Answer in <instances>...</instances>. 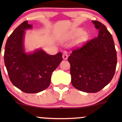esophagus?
<instances>
[{
  "mask_svg": "<svg viewBox=\"0 0 122 122\" xmlns=\"http://www.w3.org/2000/svg\"><path fill=\"white\" fill-rule=\"evenodd\" d=\"M63 59L64 60H66L68 59V55L66 53H64L63 54Z\"/></svg>",
  "mask_w": 122,
  "mask_h": 122,
  "instance_id": "esophagus-1",
  "label": "esophagus"
}]
</instances>
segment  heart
<instances>
[{"instance_id":"obj_1","label":"heart","mask_w":122,"mask_h":122,"mask_svg":"<svg viewBox=\"0 0 122 122\" xmlns=\"http://www.w3.org/2000/svg\"><path fill=\"white\" fill-rule=\"evenodd\" d=\"M82 32H83L82 30H80L79 31V32H78V33H79V34H81V33ZM86 33L83 34L82 36H81V38H79V40H78V43L83 42V41H84V40L85 38H86Z\"/></svg>"}]
</instances>
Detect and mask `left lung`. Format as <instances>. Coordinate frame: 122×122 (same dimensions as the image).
<instances>
[{"mask_svg": "<svg viewBox=\"0 0 122 122\" xmlns=\"http://www.w3.org/2000/svg\"><path fill=\"white\" fill-rule=\"evenodd\" d=\"M92 21L99 30L98 37L74 49L68 59L73 86L86 93H96L109 84L117 61L111 34L102 23Z\"/></svg>", "mask_w": 122, "mask_h": 122, "instance_id": "left-lung-1", "label": "left lung"}]
</instances>
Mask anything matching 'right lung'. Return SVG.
<instances>
[{
    "mask_svg": "<svg viewBox=\"0 0 122 122\" xmlns=\"http://www.w3.org/2000/svg\"><path fill=\"white\" fill-rule=\"evenodd\" d=\"M32 28L28 21H23L8 38L4 51V63L10 80L26 93H39L46 89L51 74L63 60L61 52L54 56L42 49L26 52L25 30Z\"/></svg>",
    "mask_w": 122,
    "mask_h": 122,
    "instance_id": "add662e5",
    "label": "right lung"
}]
</instances>
